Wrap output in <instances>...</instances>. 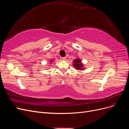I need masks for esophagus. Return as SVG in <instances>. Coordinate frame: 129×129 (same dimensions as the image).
Returning <instances> with one entry per match:
<instances>
[{
	"instance_id": "1",
	"label": "esophagus",
	"mask_w": 129,
	"mask_h": 129,
	"mask_svg": "<svg viewBox=\"0 0 129 129\" xmlns=\"http://www.w3.org/2000/svg\"><path fill=\"white\" fill-rule=\"evenodd\" d=\"M62 60H66V58H67V57H62Z\"/></svg>"
}]
</instances>
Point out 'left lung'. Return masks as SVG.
<instances>
[{
    "label": "left lung",
    "instance_id": "1",
    "mask_svg": "<svg viewBox=\"0 0 129 129\" xmlns=\"http://www.w3.org/2000/svg\"><path fill=\"white\" fill-rule=\"evenodd\" d=\"M73 66L77 71H82L85 69L84 68V64L82 62V60L77 57L73 61Z\"/></svg>",
    "mask_w": 129,
    "mask_h": 129
}]
</instances>
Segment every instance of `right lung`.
<instances>
[{
  "label": "right lung",
  "mask_w": 129,
  "mask_h": 129,
  "mask_svg": "<svg viewBox=\"0 0 129 129\" xmlns=\"http://www.w3.org/2000/svg\"><path fill=\"white\" fill-rule=\"evenodd\" d=\"M53 61H54V60H53V59H52V60H50V61H49V63H50V64H51V63H52V62H53Z\"/></svg>",
  "instance_id": "add662e5"
}]
</instances>
